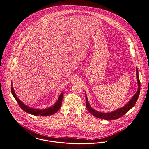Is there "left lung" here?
I'll use <instances>...</instances> for the list:
<instances>
[{
  "instance_id": "8db88e82",
  "label": "left lung",
  "mask_w": 149,
  "mask_h": 149,
  "mask_svg": "<svg viewBox=\"0 0 149 149\" xmlns=\"http://www.w3.org/2000/svg\"><path fill=\"white\" fill-rule=\"evenodd\" d=\"M137 84H138L137 91L133 96V97L131 98L129 102L123 107L108 113L100 112L97 111L96 109H93L90 106L89 102L87 98L86 94L85 93L86 105L87 109L93 116L100 119H105V120H115V119H119L120 118H121L122 116L125 115L127 112H128L129 110L135 105L137 99L139 98V93H140V82H139V70H137Z\"/></svg>"
}]
</instances>
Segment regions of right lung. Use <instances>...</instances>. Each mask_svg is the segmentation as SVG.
<instances>
[{"label":"right lung","instance_id":"obj_1","mask_svg":"<svg viewBox=\"0 0 149 149\" xmlns=\"http://www.w3.org/2000/svg\"><path fill=\"white\" fill-rule=\"evenodd\" d=\"M11 92L12 94L13 95V96L14 97V98L16 100V101L17 102V103H19L20 107L21 108V109H23L24 111H25L26 112L31 114L35 116H49L53 115L54 113H55L56 112H57L60 109V107L61 106V103H62V100H63V92L61 93V94L60 95L58 100L56 102V103L54 104V106L49 107L48 108L46 109H34L32 107H30L28 106L27 105L25 104L22 101H21L19 98H18V97H17L15 90L13 89V85H12V83L11 82Z\"/></svg>","mask_w":149,"mask_h":149}]
</instances>
